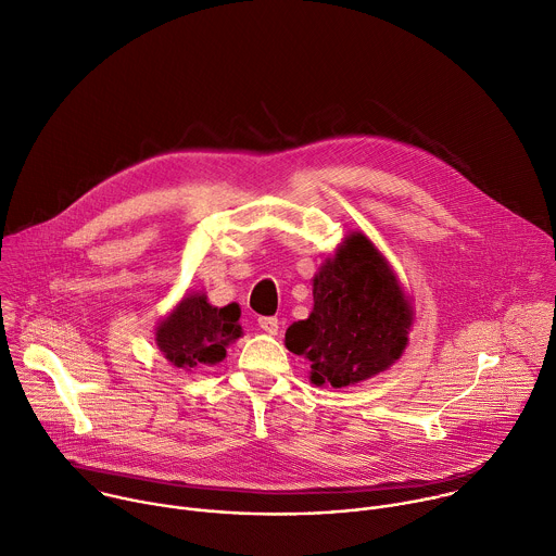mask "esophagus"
I'll list each match as a JSON object with an SVG mask.
<instances>
[{"label":"esophagus","instance_id":"34e87169","mask_svg":"<svg viewBox=\"0 0 556 556\" xmlns=\"http://www.w3.org/2000/svg\"><path fill=\"white\" fill-rule=\"evenodd\" d=\"M258 326L265 332H269V336H276L278 328H280V321H278V317H258Z\"/></svg>","mask_w":556,"mask_h":556}]
</instances>
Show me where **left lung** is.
<instances>
[{"label":"left lung","instance_id":"obj_1","mask_svg":"<svg viewBox=\"0 0 556 556\" xmlns=\"http://www.w3.org/2000/svg\"><path fill=\"white\" fill-rule=\"evenodd\" d=\"M409 324L394 271L364 235H351L313 278V311L287 328L285 344L311 362L315 386L344 388L392 366Z\"/></svg>","mask_w":556,"mask_h":556}]
</instances>
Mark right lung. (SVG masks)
Masks as SVG:
<instances>
[{"instance_id": "add662e5", "label": "right lung", "mask_w": 556, "mask_h": 556, "mask_svg": "<svg viewBox=\"0 0 556 556\" xmlns=\"http://www.w3.org/2000/svg\"><path fill=\"white\" fill-rule=\"evenodd\" d=\"M241 308L228 304L210 306L205 295H186L179 306L160 324L155 342L164 357L177 368L216 364L226 357V346L241 338Z\"/></svg>"}]
</instances>
